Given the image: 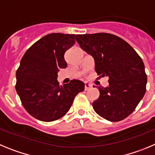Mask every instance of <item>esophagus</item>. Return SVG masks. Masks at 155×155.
I'll list each match as a JSON object with an SVG mask.
<instances>
[{
	"label": "esophagus",
	"instance_id": "34e87169",
	"mask_svg": "<svg viewBox=\"0 0 155 155\" xmlns=\"http://www.w3.org/2000/svg\"><path fill=\"white\" fill-rule=\"evenodd\" d=\"M91 87H92V84L91 83H89V82H85L84 83V89L85 90H88Z\"/></svg>",
	"mask_w": 155,
	"mask_h": 155
}]
</instances>
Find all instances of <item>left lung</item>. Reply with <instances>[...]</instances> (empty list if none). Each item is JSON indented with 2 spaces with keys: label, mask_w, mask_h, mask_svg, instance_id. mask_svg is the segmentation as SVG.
<instances>
[{
  "label": "left lung",
  "mask_w": 155,
  "mask_h": 155,
  "mask_svg": "<svg viewBox=\"0 0 155 155\" xmlns=\"http://www.w3.org/2000/svg\"><path fill=\"white\" fill-rule=\"evenodd\" d=\"M76 40L93 57L98 75L109 78L108 87L98 86L99 97L92 103L95 113L111 122L127 118L146 91L142 59L125 40L112 34L77 35Z\"/></svg>",
  "instance_id": "obj_1"
}]
</instances>
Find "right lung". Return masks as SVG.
<instances>
[{
    "instance_id": "obj_1",
    "label": "right lung",
    "mask_w": 155,
    "mask_h": 155,
    "mask_svg": "<svg viewBox=\"0 0 155 155\" xmlns=\"http://www.w3.org/2000/svg\"><path fill=\"white\" fill-rule=\"evenodd\" d=\"M77 35L51 33L35 42L25 52L16 72V91L25 110L34 118L51 122L61 118L75 96L84 90V82L72 80L60 85L57 73L68 64L66 51L74 46Z\"/></svg>"
}]
</instances>
